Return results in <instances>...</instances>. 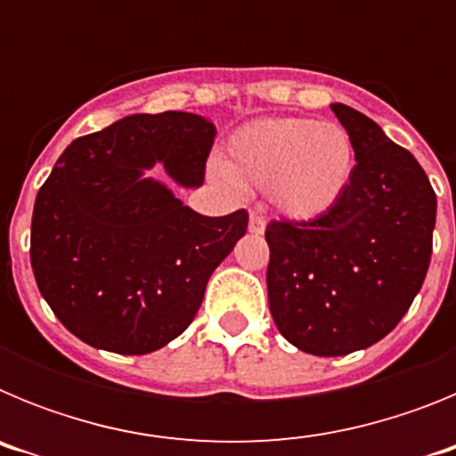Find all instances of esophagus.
<instances>
[{"label": "esophagus", "instance_id": "1", "mask_svg": "<svg viewBox=\"0 0 456 456\" xmlns=\"http://www.w3.org/2000/svg\"><path fill=\"white\" fill-rule=\"evenodd\" d=\"M265 228H267L265 216L257 215V212H251V216H248V232H251V235H263Z\"/></svg>", "mask_w": 456, "mask_h": 456}]
</instances>
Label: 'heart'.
I'll return each instance as SVG.
<instances>
[{"mask_svg":"<svg viewBox=\"0 0 456 456\" xmlns=\"http://www.w3.org/2000/svg\"><path fill=\"white\" fill-rule=\"evenodd\" d=\"M354 167L356 152L345 127L301 116L241 125L221 157L225 178L267 189L278 215L292 221L329 215L347 191Z\"/></svg>","mask_w":456,"mask_h":456,"instance_id":"1","label":"heart"}]
</instances>
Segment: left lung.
<instances>
[{"label":"left lung","mask_w":456,"mask_h":456,"mask_svg":"<svg viewBox=\"0 0 456 456\" xmlns=\"http://www.w3.org/2000/svg\"><path fill=\"white\" fill-rule=\"evenodd\" d=\"M356 167L340 203L315 221H272L269 310L294 347L345 356L388 336L432 260L436 193L416 157L365 114L333 102Z\"/></svg>","instance_id":"8db88e82"}]
</instances>
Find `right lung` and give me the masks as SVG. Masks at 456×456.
Masks as SVG:
<instances>
[{"label": "right lung", "instance_id": "obj_1", "mask_svg": "<svg viewBox=\"0 0 456 456\" xmlns=\"http://www.w3.org/2000/svg\"><path fill=\"white\" fill-rule=\"evenodd\" d=\"M216 127L187 111L134 114L75 139L36 196L31 269L72 336L151 354L191 324L208 281L244 237L247 209L203 216L143 173L200 187Z\"/></svg>", "mask_w": 456, "mask_h": 456}]
</instances>
